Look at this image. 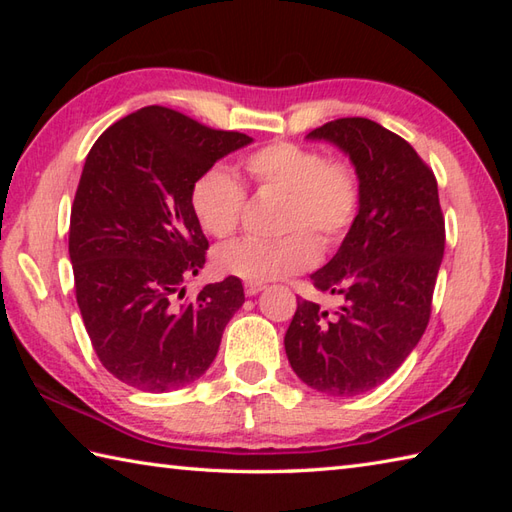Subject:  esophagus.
Returning a JSON list of instances; mask_svg holds the SVG:
<instances>
[{"label":"esophagus","mask_w":512,"mask_h":512,"mask_svg":"<svg viewBox=\"0 0 512 512\" xmlns=\"http://www.w3.org/2000/svg\"><path fill=\"white\" fill-rule=\"evenodd\" d=\"M266 286L264 284H246L244 286V292L248 297H255V295H259V292H262Z\"/></svg>","instance_id":"1"}]
</instances>
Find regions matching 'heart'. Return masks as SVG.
<instances>
[{"label": "heart", "instance_id": "b5f03b06", "mask_svg": "<svg viewBox=\"0 0 512 512\" xmlns=\"http://www.w3.org/2000/svg\"><path fill=\"white\" fill-rule=\"evenodd\" d=\"M244 171L259 189L288 195L284 211L286 237L268 242L239 237L215 250L213 264L222 275L244 279L248 284L288 277L308 268L317 259V246L343 237L356 220L361 206V184L354 169L341 160H328L317 149L295 143L266 145L244 158ZM246 202L244 187L231 171L213 167L191 187V211L204 233L231 235Z\"/></svg>", "mask_w": 512, "mask_h": 512}]
</instances>
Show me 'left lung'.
Segmentation results:
<instances>
[{"label":"left lung","mask_w":512,"mask_h":512,"mask_svg":"<svg viewBox=\"0 0 512 512\" xmlns=\"http://www.w3.org/2000/svg\"><path fill=\"white\" fill-rule=\"evenodd\" d=\"M306 138L350 158L361 206L336 255L310 275L319 290L339 297V308L299 299L284 345L303 383L350 398L385 383L427 330L444 217L433 171L383 125L339 118Z\"/></svg>","instance_id":"obj_1"}]
</instances>
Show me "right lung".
<instances>
[{
    "label": "right lung",
    "instance_id": "right-lung-1",
    "mask_svg": "<svg viewBox=\"0 0 512 512\" xmlns=\"http://www.w3.org/2000/svg\"><path fill=\"white\" fill-rule=\"evenodd\" d=\"M250 143L149 105L107 127L85 158L70 215L76 303L96 356L121 383L162 394L211 367L244 286L226 277L182 301L209 248L191 187Z\"/></svg>",
    "mask_w": 512,
    "mask_h": 512
}]
</instances>
